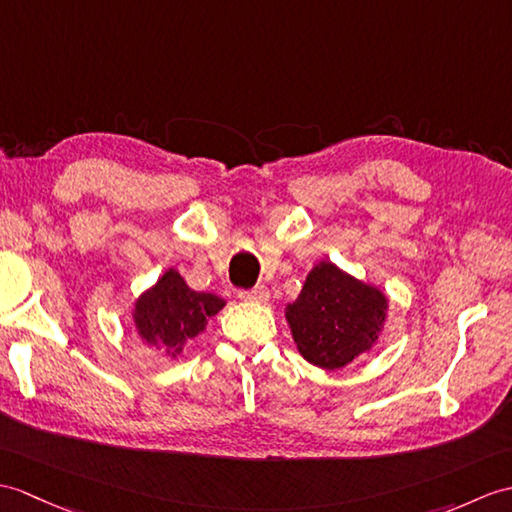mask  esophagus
Returning a JSON list of instances; mask_svg holds the SVG:
<instances>
[{
	"label": "esophagus",
	"instance_id": "1",
	"mask_svg": "<svg viewBox=\"0 0 512 512\" xmlns=\"http://www.w3.org/2000/svg\"><path fill=\"white\" fill-rule=\"evenodd\" d=\"M237 296H240V299L246 303H266L270 299V292L266 285H257V288H253V290H240L237 292Z\"/></svg>",
	"mask_w": 512,
	"mask_h": 512
}]
</instances>
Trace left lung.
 Masks as SVG:
<instances>
[{
	"label": "left lung",
	"mask_w": 512,
	"mask_h": 512,
	"mask_svg": "<svg viewBox=\"0 0 512 512\" xmlns=\"http://www.w3.org/2000/svg\"><path fill=\"white\" fill-rule=\"evenodd\" d=\"M285 320L307 362L338 371L371 351L384 334L388 296L323 259L307 272L296 301L285 305Z\"/></svg>",
	"instance_id": "1"
}]
</instances>
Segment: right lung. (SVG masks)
Listing matches in <instances>:
<instances>
[{
    "label": "right lung",
    "instance_id": "add662e5",
    "mask_svg": "<svg viewBox=\"0 0 512 512\" xmlns=\"http://www.w3.org/2000/svg\"><path fill=\"white\" fill-rule=\"evenodd\" d=\"M224 305L220 296L192 290L181 272L168 268L135 299L133 325L141 342L178 360L185 344L198 338Z\"/></svg>",
    "mask_w": 512,
    "mask_h": 512
}]
</instances>
